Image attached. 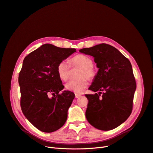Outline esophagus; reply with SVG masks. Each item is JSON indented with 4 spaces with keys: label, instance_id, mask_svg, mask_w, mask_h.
I'll list each match as a JSON object with an SVG mask.
<instances>
[{
    "label": "esophagus",
    "instance_id": "obj_1",
    "mask_svg": "<svg viewBox=\"0 0 153 153\" xmlns=\"http://www.w3.org/2000/svg\"><path fill=\"white\" fill-rule=\"evenodd\" d=\"M81 94H75V98L76 99H78V98H79V97H81Z\"/></svg>",
    "mask_w": 153,
    "mask_h": 153
}]
</instances>
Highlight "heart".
I'll return each instance as SVG.
<instances>
[{"instance_id":"b5f03b06","label":"heart","mask_w":153,"mask_h":153,"mask_svg":"<svg viewBox=\"0 0 153 153\" xmlns=\"http://www.w3.org/2000/svg\"><path fill=\"white\" fill-rule=\"evenodd\" d=\"M70 64L71 66H78L82 68L79 73L78 79L71 80L66 83L65 87L67 90L76 93H81L87 87L88 80L86 78L93 79L95 76V71L93 68V59L90 56L83 54H78L70 60L62 61L57 66V72L59 77L62 80H66L70 76Z\"/></svg>"}]
</instances>
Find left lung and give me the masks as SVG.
I'll return each mask as SVG.
<instances>
[{
	"mask_svg": "<svg viewBox=\"0 0 153 153\" xmlns=\"http://www.w3.org/2000/svg\"><path fill=\"white\" fill-rule=\"evenodd\" d=\"M79 51L93 56L99 68L88 88L99 94L85 95L88 100L86 118L96 129H114L132 112L136 83L131 63L115 48L105 43Z\"/></svg>",
	"mask_w": 153,
	"mask_h": 153,
	"instance_id": "8db88e82",
	"label": "left lung"
}]
</instances>
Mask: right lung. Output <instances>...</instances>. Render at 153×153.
I'll list each match as a JSON object with an SVG mask.
<instances>
[{
    "mask_svg": "<svg viewBox=\"0 0 153 153\" xmlns=\"http://www.w3.org/2000/svg\"><path fill=\"white\" fill-rule=\"evenodd\" d=\"M75 48L45 44L24 59L19 75L21 107L27 119L44 132L62 127L67 119L74 93L63 91L57 72L58 65L73 53Z\"/></svg>",
    "mask_w": 153,
    "mask_h": 153,
    "instance_id": "add662e5",
    "label": "right lung"
}]
</instances>
